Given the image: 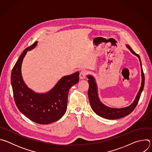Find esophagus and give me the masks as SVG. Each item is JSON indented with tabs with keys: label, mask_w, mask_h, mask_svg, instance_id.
Instances as JSON below:
<instances>
[{
	"label": "esophagus",
	"mask_w": 152,
	"mask_h": 152,
	"mask_svg": "<svg viewBox=\"0 0 152 152\" xmlns=\"http://www.w3.org/2000/svg\"><path fill=\"white\" fill-rule=\"evenodd\" d=\"M86 75H87V72L85 70H82L80 71V74H79V78L80 79H83L86 77Z\"/></svg>",
	"instance_id": "esophagus-1"
}]
</instances>
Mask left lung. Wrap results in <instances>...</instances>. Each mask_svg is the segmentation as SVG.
Segmentation results:
<instances>
[{
    "label": "left lung",
    "instance_id": "left-lung-1",
    "mask_svg": "<svg viewBox=\"0 0 152 152\" xmlns=\"http://www.w3.org/2000/svg\"><path fill=\"white\" fill-rule=\"evenodd\" d=\"M126 48L131 51V52L134 55L137 56L140 62V67L141 71V83L140 88L135 97L134 102L128 106L121 107V108H115L109 107L105 104H104L100 100L98 94V88L96 82V79L92 75H87V77L88 79V83H89V88H88V98L91 107L93 111L99 116L102 117L103 118L110 119V120H114L118 119L122 117H124L129 114H131L135 108L141 94V93L143 90L144 86V75L142 71V64L140 56L135 53L134 50L130 47L129 45H126Z\"/></svg>",
    "mask_w": 152,
    "mask_h": 152
}]
</instances>
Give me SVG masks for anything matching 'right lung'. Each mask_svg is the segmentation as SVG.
I'll return each instance as SVG.
<instances>
[{"mask_svg":"<svg viewBox=\"0 0 152 152\" xmlns=\"http://www.w3.org/2000/svg\"><path fill=\"white\" fill-rule=\"evenodd\" d=\"M37 44L36 41L20 56L12 69L11 82L18 110L35 123L48 124L59 120L66 113L69 90L79 82V73L62 77L46 93H36L29 88L21 75V65L28 51L35 49Z\"/></svg>","mask_w":152,"mask_h":152,"instance_id":"right-lung-1","label":"right lung"}]
</instances>
